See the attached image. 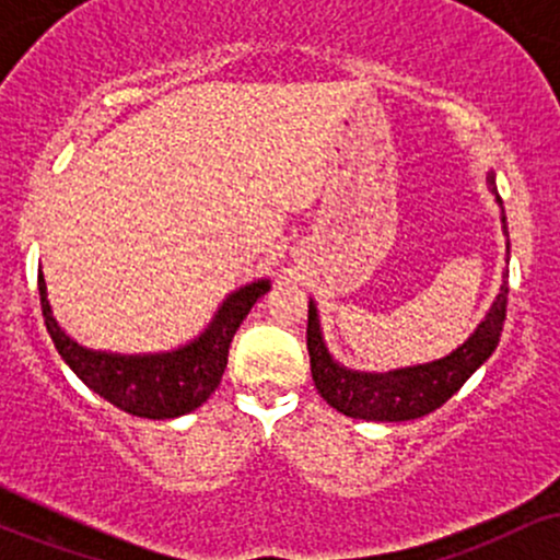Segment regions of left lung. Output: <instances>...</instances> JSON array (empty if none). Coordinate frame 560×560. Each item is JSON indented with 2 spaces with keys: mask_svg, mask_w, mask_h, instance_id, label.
Returning a JSON list of instances; mask_svg holds the SVG:
<instances>
[{
  "mask_svg": "<svg viewBox=\"0 0 560 560\" xmlns=\"http://www.w3.org/2000/svg\"><path fill=\"white\" fill-rule=\"evenodd\" d=\"M492 195L503 205L494 186V176H487ZM505 223V215H503ZM508 231V229H505ZM508 305V281L500 287L498 300L492 302L490 313L481 320L479 329L468 337L453 355L442 361L413 365V369L389 371V374H358L347 371L331 361L329 350L324 347L318 329V313L311 302L307 311V355H311V374L331 408L350 419L363 421H410L432 413L445 405L466 384V378L492 355L500 342V331L505 324Z\"/></svg>",
  "mask_w": 560,
  "mask_h": 560,
  "instance_id": "8db88e82",
  "label": "left lung"
}]
</instances>
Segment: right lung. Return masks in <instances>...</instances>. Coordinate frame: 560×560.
<instances>
[{"instance_id": "obj_1", "label": "right lung", "mask_w": 560, "mask_h": 560, "mask_svg": "<svg viewBox=\"0 0 560 560\" xmlns=\"http://www.w3.org/2000/svg\"><path fill=\"white\" fill-rule=\"evenodd\" d=\"M271 289L268 281L242 287L223 302L213 324L199 334L191 345L163 355H113L81 347L57 326L49 311L47 284L38 273V298H42L44 324L73 374L105 397L115 408L139 419H176L199 408L221 384L229 363V347L236 329L258 298Z\"/></svg>"}]
</instances>
